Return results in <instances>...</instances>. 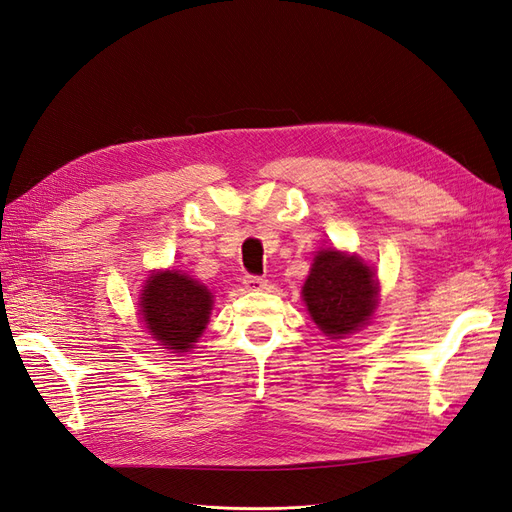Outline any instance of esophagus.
Listing matches in <instances>:
<instances>
[{
    "instance_id": "obj_1",
    "label": "esophagus",
    "mask_w": 512,
    "mask_h": 512,
    "mask_svg": "<svg viewBox=\"0 0 512 512\" xmlns=\"http://www.w3.org/2000/svg\"><path fill=\"white\" fill-rule=\"evenodd\" d=\"M244 287L249 291H263V289H268V280L261 278V276H246Z\"/></svg>"
}]
</instances>
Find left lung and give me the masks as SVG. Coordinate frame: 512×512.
I'll return each mask as SVG.
<instances>
[{"mask_svg":"<svg viewBox=\"0 0 512 512\" xmlns=\"http://www.w3.org/2000/svg\"><path fill=\"white\" fill-rule=\"evenodd\" d=\"M377 282L358 257L335 249L314 257L304 285V301L314 323L331 337H342L365 325L375 310Z\"/></svg>","mask_w":512,"mask_h":512,"instance_id":"8db88e82","label":"left lung"}]
</instances>
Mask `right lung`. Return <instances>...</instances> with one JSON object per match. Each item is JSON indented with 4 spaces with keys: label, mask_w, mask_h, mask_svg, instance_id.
I'll use <instances>...</instances> for the list:
<instances>
[{
    "label": "right lung",
    "mask_w": 512,
    "mask_h": 512,
    "mask_svg": "<svg viewBox=\"0 0 512 512\" xmlns=\"http://www.w3.org/2000/svg\"><path fill=\"white\" fill-rule=\"evenodd\" d=\"M141 299L143 323L149 333L175 352H187L198 342L213 308L208 289L179 272L151 276Z\"/></svg>",
    "instance_id": "right-lung-1"
}]
</instances>
